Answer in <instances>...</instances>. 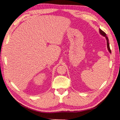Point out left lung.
<instances>
[{"label":"left lung","mask_w":120,"mask_h":120,"mask_svg":"<svg viewBox=\"0 0 120 120\" xmlns=\"http://www.w3.org/2000/svg\"><path fill=\"white\" fill-rule=\"evenodd\" d=\"M99 33H100V34H101V35H102L103 36H105V38H106V41H107V49H108L109 51V52H110V53H111V49H110V48H109V38H108L107 37L106 34L104 32H103V31H102V30H101V29H99Z\"/></svg>","instance_id":"left-lung-1"}]
</instances>
